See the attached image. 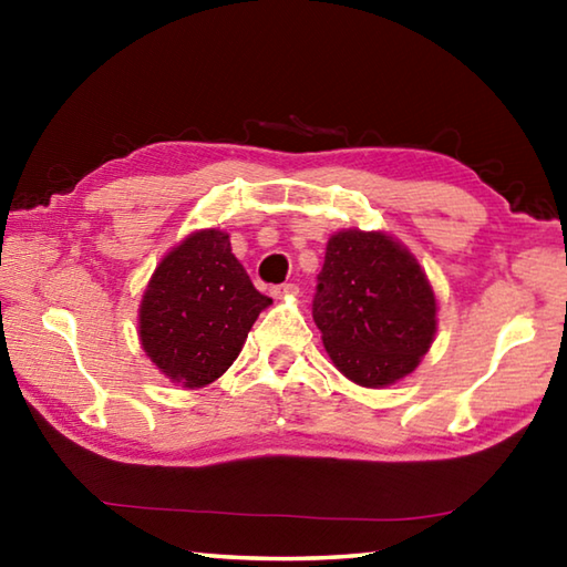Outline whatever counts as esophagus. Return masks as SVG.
<instances>
[{"label": "esophagus", "mask_w": 567, "mask_h": 567, "mask_svg": "<svg viewBox=\"0 0 567 567\" xmlns=\"http://www.w3.org/2000/svg\"><path fill=\"white\" fill-rule=\"evenodd\" d=\"M297 292H300V287H297V285H292V282H287V285H277V287H272V297H275V300H282V297H295Z\"/></svg>", "instance_id": "obj_1"}]
</instances>
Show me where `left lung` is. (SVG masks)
<instances>
[{"instance_id":"obj_1","label":"left lung","mask_w":567,"mask_h":567,"mask_svg":"<svg viewBox=\"0 0 567 567\" xmlns=\"http://www.w3.org/2000/svg\"><path fill=\"white\" fill-rule=\"evenodd\" d=\"M312 318L334 368L354 385L378 390L425 358L437 332V300L400 239L352 227L328 239Z\"/></svg>"}]
</instances>
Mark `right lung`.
Masks as SVG:
<instances>
[{"instance_id": "right-lung-1", "label": "right lung", "mask_w": 567, "mask_h": 567, "mask_svg": "<svg viewBox=\"0 0 567 567\" xmlns=\"http://www.w3.org/2000/svg\"><path fill=\"white\" fill-rule=\"evenodd\" d=\"M270 305L233 255L225 229H197L150 277L140 302V344L175 385L205 388L237 360L247 332Z\"/></svg>"}]
</instances>
